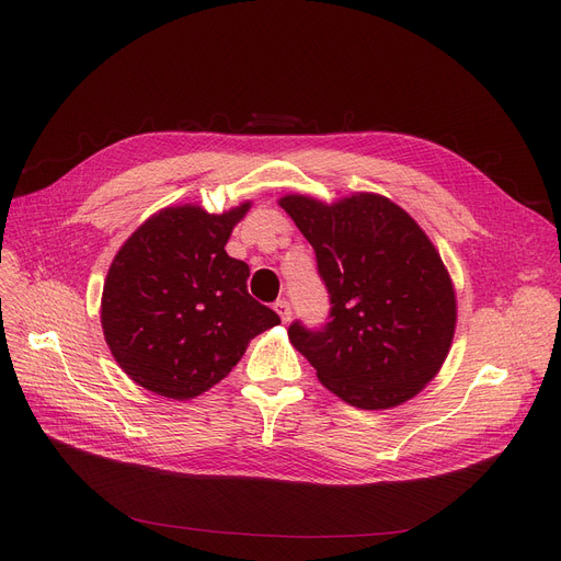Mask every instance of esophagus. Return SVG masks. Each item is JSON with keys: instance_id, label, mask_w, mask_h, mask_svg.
<instances>
[{"instance_id": "34e87169", "label": "esophagus", "mask_w": 561, "mask_h": 561, "mask_svg": "<svg viewBox=\"0 0 561 561\" xmlns=\"http://www.w3.org/2000/svg\"><path fill=\"white\" fill-rule=\"evenodd\" d=\"M275 311L279 313V318H282L284 322L290 320V313H293V311H290V302H288V300H277V302H275Z\"/></svg>"}]
</instances>
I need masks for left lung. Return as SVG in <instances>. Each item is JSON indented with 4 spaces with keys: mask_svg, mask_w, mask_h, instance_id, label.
<instances>
[{
    "mask_svg": "<svg viewBox=\"0 0 561 561\" xmlns=\"http://www.w3.org/2000/svg\"><path fill=\"white\" fill-rule=\"evenodd\" d=\"M279 204L311 243L330 293L328 320L290 322V343L352 407L414 398L446 362L457 320L453 282L425 231L373 193L332 206L302 195Z\"/></svg>",
    "mask_w": 561,
    "mask_h": 561,
    "instance_id": "8db88e82",
    "label": "left lung"
}]
</instances>
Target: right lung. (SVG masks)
Returning a JSON list of instances; mask_svg holds the SVG:
<instances>
[{"label": "right lung", "instance_id": "obj_1", "mask_svg": "<svg viewBox=\"0 0 561 561\" xmlns=\"http://www.w3.org/2000/svg\"><path fill=\"white\" fill-rule=\"evenodd\" d=\"M250 202L222 216L170 206L115 254L102 296V330L115 362L147 391L188 400L239 364L279 316L248 293L250 268L225 252Z\"/></svg>", "mask_w": 561, "mask_h": 561}]
</instances>
